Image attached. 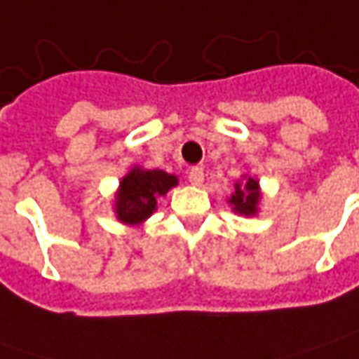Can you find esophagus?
<instances>
[{
  "label": "esophagus",
  "instance_id": "1",
  "mask_svg": "<svg viewBox=\"0 0 359 359\" xmlns=\"http://www.w3.org/2000/svg\"><path fill=\"white\" fill-rule=\"evenodd\" d=\"M187 177H189L191 186H201L203 184V170L201 168H191Z\"/></svg>",
  "mask_w": 359,
  "mask_h": 359
}]
</instances>
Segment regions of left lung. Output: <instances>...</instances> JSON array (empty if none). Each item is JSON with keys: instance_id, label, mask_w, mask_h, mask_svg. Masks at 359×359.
Segmentation results:
<instances>
[{"instance_id": "left-lung-1", "label": "left lung", "mask_w": 359, "mask_h": 359, "mask_svg": "<svg viewBox=\"0 0 359 359\" xmlns=\"http://www.w3.org/2000/svg\"><path fill=\"white\" fill-rule=\"evenodd\" d=\"M228 203L231 205V212H236L238 215H245L252 217L257 215L259 212V203H262V187L259 182L243 173L241 180H238L233 184V191L228 198Z\"/></svg>"}]
</instances>
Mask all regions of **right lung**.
Masks as SVG:
<instances>
[{
    "label": "right lung",
    "instance_id": "obj_1",
    "mask_svg": "<svg viewBox=\"0 0 359 359\" xmlns=\"http://www.w3.org/2000/svg\"><path fill=\"white\" fill-rule=\"evenodd\" d=\"M180 184L177 175L163 170H145L133 165L119 182L114 212L126 226H140L158 210V198Z\"/></svg>",
    "mask_w": 359,
    "mask_h": 359
}]
</instances>
